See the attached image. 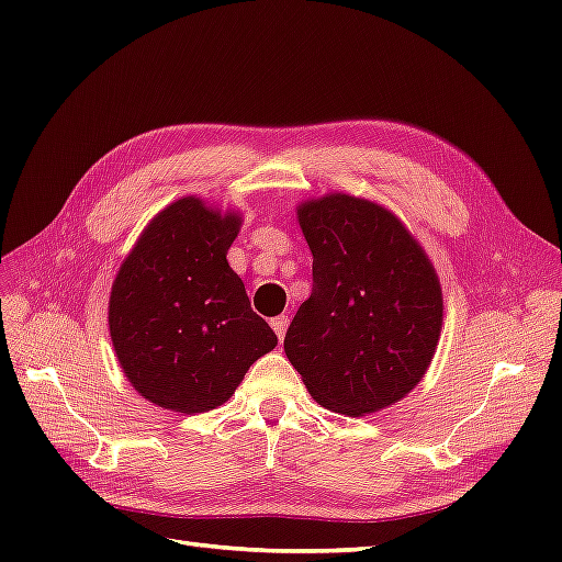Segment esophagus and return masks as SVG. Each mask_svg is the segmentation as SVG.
<instances>
[{
    "label": "esophagus",
    "instance_id": "esophagus-1",
    "mask_svg": "<svg viewBox=\"0 0 562 562\" xmlns=\"http://www.w3.org/2000/svg\"><path fill=\"white\" fill-rule=\"evenodd\" d=\"M288 323H291V318H288L285 314H281V316H274V318H271V328H274V333H277V337H279V339H283V337H285V328H288Z\"/></svg>",
    "mask_w": 562,
    "mask_h": 562
}]
</instances>
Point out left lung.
<instances>
[{
    "label": "left lung",
    "instance_id": "8db88e82",
    "mask_svg": "<svg viewBox=\"0 0 562 562\" xmlns=\"http://www.w3.org/2000/svg\"><path fill=\"white\" fill-rule=\"evenodd\" d=\"M314 255L312 295L283 349L316 403L361 417L417 386L443 326L427 252L378 203L328 194L297 206Z\"/></svg>",
    "mask_w": 562,
    "mask_h": 562
}]
</instances>
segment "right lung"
<instances>
[{
	"instance_id": "add662e5",
	"label": "right lung",
	"mask_w": 562,
	"mask_h": 562,
	"mask_svg": "<svg viewBox=\"0 0 562 562\" xmlns=\"http://www.w3.org/2000/svg\"><path fill=\"white\" fill-rule=\"evenodd\" d=\"M239 227L236 213L178 199L145 227L112 283L119 366L140 396L166 411L194 415L223 405L279 342L227 262Z\"/></svg>"
}]
</instances>
